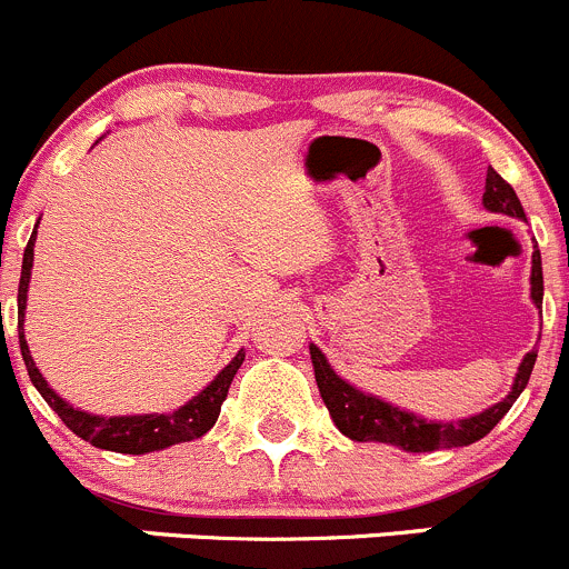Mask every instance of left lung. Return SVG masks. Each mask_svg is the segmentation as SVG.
<instances>
[{
  "label": "left lung",
  "mask_w": 569,
  "mask_h": 569,
  "mask_svg": "<svg viewBox=\"0 0 569 569\" xmlns=\"http://www.w3.org/2000/svg\"><path fill=\"white\" fill-rule=\"evenodd\" d=\"M481 200H485L487 211L526 220V211L523 206H520L515 189L492 168H487L485 194H481ZM531 300L537 308L542 306V258H539V250H533L531 256ZM311 360L313 371H317L319 393L321 399H325L327 410H330V418L338 427V432L347 435L349 440H358V443H388L399 446V449L405 451H412V455H421V451L470 446L476 443V440L485 438V435L507 416L509 407H512L515 401H518V396L523 393V388L529 386L531 369L533 363H537V349H531L523 358L518 375H515L512 391L507 393V399L487 407L479 416L460 418V421L449 423L427 421V418L416 416V412L399 410V407L388 405V401L377 399V396L358 391V388L349 386L347 380H341V377L332 371V366L327 363L321 349L313 347V343Z\"/></svg>",
  "instance_id": "8db88e82"
}]
</instances>
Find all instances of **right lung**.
I'll use <instances>...</instances> for the list:
<instances>
[{"mask_svg":"<svg viewBox=\"0 0 569 569\" xmlns=\"http://www.w3.org/2000/svg\"><path fill=\"white\" fill-rule=\"evenodd\" d=\"M36 233L32 231L30 242L24 250V263H21V280H19V347L21 358H24L27 375H30L32 386L43 396L46 405L62 418L73 435L88 440L96 449L118 451V455H148V451L168 449V446L187 443V440H198L209 432L220 418V407L226 401L228 388H231L233 375L239 371L244 360V349H239L237 358L209 382L198 396L181 405L173 412H146V416H93L79 407H71L66 399H60L43 380L38 371L36 360H32L30 347L24 338V311H27V289H30L32 274V256H36Z\"/></svg>","mask_w":569,"mask_h":569,"instance_id":"1","label":"right lung"}]
</instances>
